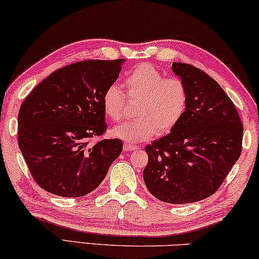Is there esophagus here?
<instances>
[{
    "mask_svg": "<svg viewBox=\"0 0 259 259\" xmlns=\"http://www.w3.org/2000/svg\"><path fill=\"white\" fill-rule=\"evenodd\" d=\"M139 149V148L137 146L134 145H131V143H124V150L125 151H134Z\"/></svg>",
    "mask_w": 259,
    "mask_h": 259,
    "instance_id": "esophagus-1",
    "label": "esophagus"
}]
</instances>
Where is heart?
<instances>
[{"mask_svg":"<svg viewBox=\"0 0 259 259\" xmlns=\"http://www.w3.org/2000/svg\"><path fill=\"white\" fill-rule=\"evenodd\" d=\"M131 102H138L135 119L121 122L111 135L127 143L147 141L157 133L167 134L184 118L188 107V90L181 79L166 78L151 64L135 67L122 80ZM126 105L124 93L116 83L109 84L102 95V108L109 119L118 121Z\"/></svg>","mask_w":259,"mask_h":259,"instance_id":"heart-1","label":"heart"}]
</instances>
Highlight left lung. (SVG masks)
Masks as SVG:
<instances>
[{
  "mask_svg": "<svg viewBox=\"0 0 259 259\" xmlns=\"http://www.w3.org/2000/svg\"><path fill=\"white\" fill-rule=\"evenodd\" d=\"M186 83L188 107L171 133L146 147L143 180L171 204L202 201L217 192L242 151L243 126L235 105L204 71L173 63Z\"/></svg>",
  "mask_w": 259,
  "mask_h": 259,
  "instance_id": "1",
  "label": "left lung"
}]
</instances>
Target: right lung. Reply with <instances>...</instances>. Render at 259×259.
<instances>
[{
  "mask_svg": "<svg viewBox=\"0 0 259 259\" xmlns=\"http://www.w3.org/2000/svg\"><path fill=\"white\" fill-rule=\"evenodd\" d=\"M122 59H88L58 69L20 105L18 146L36 184L63 197L99 187L120 155L118 139L90 140L107 131L102 95L116 81Z\"/></svg>",
  "mask_w": 259,
  "mask_h": 259,
  "instance_id": "add662e5",
  "label": "right lung"
}]
</instances>
